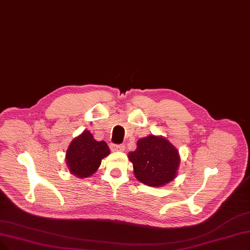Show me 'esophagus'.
I'll use <instances>...</instances> for the list:
<instances>
[{
  "label": "esophagus",
  "instance_id": "34e87169",
  "mask_svg": "<svg viewBox=\"0 0 250 250\" xmlns=\"http://www.w3.org/2000/svg\"><path fill=\"white\" fill-rule=\"evenodd\" d=\"M111 149L113 152H121V151H124V145H115V144H111Z\"/></svg>",
  "mask_w": 250,
  "mask_h": 250
}]
</instances>
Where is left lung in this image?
<instances>
[{"mask_svg":"<svg viewBox=\"0 0 250 250\" xmlns=\"http://www.w3.org/2000/svg\"><path fill=\"white\" fill-rule=\"evenodd\" d=\"M134 175L149 187H161L176 176L179 165L177 149L166 138L148 135L139 139L134 152L128 154Z\"/></svg>","mask_w":250,"mask_h":250,"instance_id":"8db88e82","label":"left lung"}]
</instances>
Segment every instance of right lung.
<instances>
[{"label":"right lung","mask_w":250,"mask_h":250,"mask_svg":"<svg viewBox=\"0 0 250 250\" xmlns=\"http://www.w3.org/2000/svg\"><path fill=\"white\" fill-rule=\"evenodd\" d=\"M109 154L105 142H96L89 131L76 137L66 151V164L72 174L83 178L92 175Z\"/></svg>","instance_id":"right-lung-1"}]
</instances>
